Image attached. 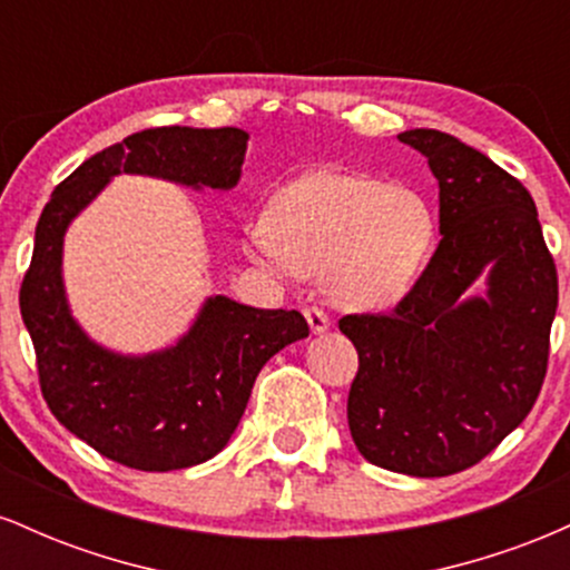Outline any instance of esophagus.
Masks as SVG:
<instances>
[{"mask_svg":"<svg viewBox=\"0 0 570 570\" xmlns=\"http://www.w3.org/2000/svg\"><path fill=\"white\" fill-rule=\"evenodd\" d=\"M305 318L313 335H324L330 330V316H326L322 307H305Z\"/></svg>","mask_w":570,"mask_h":570,"instance_id":"1","label":"esophagus"}]
</instances>
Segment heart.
Returning a JSON list of instances; mask_svg holds the SVG:
<instances>
[{"instance_id":"b5f03b06","label":"heart","mask_w":570,"mask_h":570,"mask_svg":"<svg viewBox=\"0 0 570 570\" xmlns=\"http://www.w3.org/2000/svg\"><path fill=\"white\" fill-rule=\"evenodd\" d=\"M436 244L429 200L407 185L356 171H311L273 195L267 219L246 230L257 263L324 273L330 299L348 311H389L407 297Z\"/></svg>"}]
</instances>
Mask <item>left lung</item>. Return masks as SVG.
Here are the masks:
<instances>
[{
	"mask_svg": "<svg viewBox=\"0 0 570 570\" xmlns=\"http://www.w3.org/2000/svg\"><path fill=\"white\" fill-rule=\"evenodd\" d=\"M399 141L440 181L442 240L394 313L340 318L358 353L348 426L375 466L448 476L480 463L535 404L558 271L514 176L442 130H404Z\"/></svg>",
	"mask_w": 570,
	"mask_h": 570,
	"instance_id": "left-lung-1",
	"label": "left lung"
}]
</instances>
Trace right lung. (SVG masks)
I'll return each mask as SVG.
<instances>
[{
  "label": "right lung",
  "instance_id": "add662e5",
  "mask_svg": "<svg viewBox=\"0 0 570 570\" xmlns=\"http://www.w3.org/2000/svg\"><path fill=\"white\" fill-rule=\"evenodd\" d=\"M248 134L240 128H149L101 149L50 195L21 286V316L37 353L42 396L61 426L139 472H174L225 448L267 358L307 337L297 311H265L225 294L203 303L163 351L128 356L85 335L63 289V235L117 174L193 189H233Z\"/></svg>",
  "mask_w": 570,
  "mask_h": 570
}]
</instances>
